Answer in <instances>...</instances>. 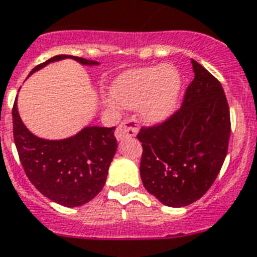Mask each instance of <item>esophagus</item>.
<instances>
[{"label": "esophagus", "mask_w": 257, "mask_h": 257, "mask_svg": "<svg viewBox=\"0 0 257 257\" xmlns=\"http://www.w3.org/2000/svg\"><path fill=\"white\" fill-rule=\"evenodd\" d=\"M137 132H139V121L133 116V117L122 120L121 124L118 125L117 129H116L115 136L118 141H122V140L129 139V137H135Z\"/></svg>", "instance_id": "1"}]
</instances>
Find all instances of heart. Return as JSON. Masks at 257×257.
<instances>
[{
	"instance_id": "1",
	"label": "heart",
	"mask_w": 257,
	"mask_h": 257,
	"mask_svg": "<svg viewBox=\"0 0 257 257\" xmlns=\"http://www.w3.org/2000/svg\"><path fill=\"white\" fill-rule=\"evenodd\" d=\"M182 92V79L170 65L131 69L112 82L104 103L111 108H141L146 124H159L174 113Z\"/></svg>"
}]
</instances>
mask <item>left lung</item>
<instances>
[{"instance_id": "1", "label": "left lung", "mask_w": 257, "mask_h": 257, "mask_svg": "<svg viewBox=\"0 0 257 257\" xmlns=\"http://www.w3.org/2000/svg\"><path fill=\"white\" fill-rule=\"evenodd\" d=\"M195 78L178 112L161 124L142 126L140 165L150 195L182 208L205 195L227 154L231 131L227 99L219 81L192 60Z\"/></svg>"}]
</instances>
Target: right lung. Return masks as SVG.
Returning <instances> with one entry per match:
<instances>
[{
  "mask_svg": "<svg viewBox=\"0 0 257 257\" xmlns=\"http://www.w3.org/2000/svg\"><path fill=\"white\" fill-rule=\"evenodd\" d=\"M64 59L82 65H99L77 56L59 55L35 66L30 74ZM113 131L115 126H86L69 139H39L22 122L17 99L13 105V135L26 175L45 197L68 208L83 205L104 187L117 149Z\"/></svg>",
  "mask_w": 257,
  "mask_h": 257,
  "instance_id": "1",
  "label": "right lung"
}]
</instances>
